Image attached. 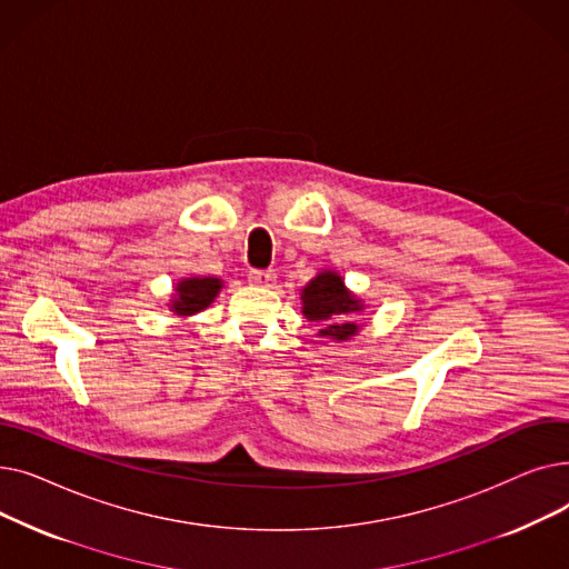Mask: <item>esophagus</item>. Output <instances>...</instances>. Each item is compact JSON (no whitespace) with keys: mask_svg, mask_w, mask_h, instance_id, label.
Returning <instances> with one entry per match:
<instances>
[{"mask_svg":"<svg viewBox=\"0 0 569 569\" xmlns=\"http://www.w3.org/2000/svg\"><path fill=\"white\" fill-rule=\"evenodd\" d=\"M274 272L272 269H251L249 272V281L253 283V286H260V288H269V286H274Z\"/></svg>","mask_w":569,"mask_h":569,"instance_id":"obj_1","label":"esophagus"}]
</instances>
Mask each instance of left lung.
Wrapping results in <instances>:
<instances>
[{"instance_id":"1","label":"left lung","mask_w":569,"mask_h":569,"mask_svg":"<svg viewBox=\"0 0 569 569\" xmlns=\"http://www.w3.org/2000/svg\"><path fill=\"white\" fill-rule=\"evenodd\" d=\"M362 309L365 305L360 297L352 295L332 269L318 272L302 288V313L309 322H320L318 337L348 341L360 332V325L348 320V316L360 313Z\"/></svg>"}]
</instances>
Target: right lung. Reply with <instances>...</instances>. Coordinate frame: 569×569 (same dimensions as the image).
<instances>
[{
  "label": "right lung",
  "mask_w": 569,
  "mask_h": 569,
  "mask_svg": "<svg viewBox=\"0 0 569 569\" xmlns=\"http://www.w3.org/2000/svg\"><path fill=\"white\" fill-rule=\"evenodd\" d=\"M223 288V281L217 277H189L177 281L174 297L170 300V311L174 316H193L214 302V297Z\"/></svg>",
  "instance_id": "right-lung-1"
}]
</instances>
